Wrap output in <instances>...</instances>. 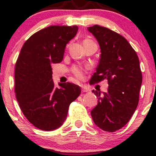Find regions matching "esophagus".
Returning <instances> with one entry per match:
<instances>
[{"label":"esophagus","instance_id":"1","mask_svg":"<svg viewBox=\"0 0 156 156\" xmlns=\"http://www.w3.org/2000/svg\"><path fill=\"white\" fill-rule=\"evenodd\" d=\"M89 88H87V87H82V92H89Z\"/></svg>","mask_w":156,"mask_h":156}]
</instances>
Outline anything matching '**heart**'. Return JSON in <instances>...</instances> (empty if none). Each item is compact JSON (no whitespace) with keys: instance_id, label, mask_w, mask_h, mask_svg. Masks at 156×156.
<instances>
[{"instance_id":"1","label":"heart","mask_w":156,"mask_h":156,"mask_svg":"<svg viewBox=\"0 0 156 156\" xmlns=\"http://www.w3.org/2000/svg\"><path fill=\"white\" fill-rule=\"evenodd\" d=\"M87 41H90V40H89V39H86V40H84V42H87ZM84 71H85L84 70V69L81 67H77V66H75V67H73L72 68V72L73 74H74V76H76L77 78H78V79L80 80L83 79V78Z\"/></svg>"}]
</instances>
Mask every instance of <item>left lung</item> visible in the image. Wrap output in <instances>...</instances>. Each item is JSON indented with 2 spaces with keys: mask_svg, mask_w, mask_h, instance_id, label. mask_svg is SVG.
<instances>
[{
  "mask_svg": "<svg viewBox=\"0 0 156 156\" xmlns=\"http://www.w3.org/2000/svg\"><path fill=\"white\" fill-rule=\"evenodd\" d=\"M99 43L101 58L91 84L107 79L108 92L92 90L98 103L91 111L94 124L105 131L125 126L139 103L142 76L138 55L127 39L119 34L94 25L89 27Z\"/></svg>",
  "mask_w": 156,
  "mask_h": 156,
  "instance_id": "obj_1",
  "label": "left lung"
}]
</instances>
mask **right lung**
<instances>
[{
    "label": "right lung",
    "instance_id": "add662e5",
    "mask_svg": "<svg viewBox=\"0 0 156 156\" xmlns=\"http://www.w3.org/2000/svg\"><path fill=\"white\" fill-rule=\"evenodd\" d=\"M77 26H51L36 32L21 48L15 64L16 98L25 117L36 128L50 131L63 125L70 103L80 95L79 86L54 87L53 64L63 59L66 45L78 32Z\"/></svg>",
    "mask_w": 156,
    "mask_h": 156
}]
</instances>
